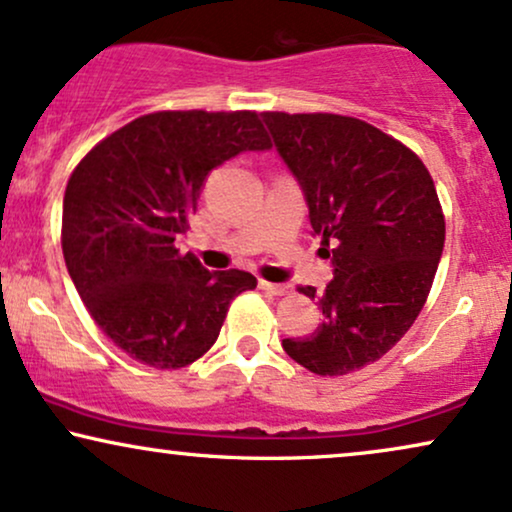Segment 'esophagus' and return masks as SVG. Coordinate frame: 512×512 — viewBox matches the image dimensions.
I'll list each match as a JSON object with an SVG mask.
<instances>
[{"mask_svg":"<svg viewBox=\"0 0 512 512\" xmlns=\"http://www.w3.org/2000/svg\"><path fill=\"white\" fill-rule=\"evenodd\" d=\"M258 287H261L266 294H273V296H285L292 292V287L289 285H273V282H266V280L258 282Z\"/></svg>","mask_w":512,"mask_h":512,"instance_id":"esophagus-1","label":"esophagus"}]
</instances>
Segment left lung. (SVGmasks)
Returning <instances> with one entry per match:
<instances>
[{"label":"left lung","instance_id":"obj_1","mask_svg":"<svg viewBox=\"0 0 512 512\" xmlns=\"http://www.w3.org/2000/svg\"><path fill=\"white\" fill-rule=\"evenodd\" d=\"M263 121L334 263L323 325L282 346L315 375H349L396 346L430 296L446 239L437 187L415 151L358 118L266 111Z\"/></svg>","mask_w":512,"mask_h":512}]
</instances>
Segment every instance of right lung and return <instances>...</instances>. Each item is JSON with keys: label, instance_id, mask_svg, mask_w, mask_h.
<instances>
[{"label": "right lung", "instance_id": "add662e5", "mask_svg": "<svg viewBox=\"0 0 512 512\" xmlns=\"http://www.w3.org/2000/svg\"><path fill=\"white\" fill-rule=\"evenodd\" d=\"M256 111H154L82 156L63 194L68 275L106 337L156 370L192 365L216 344L232 299L256 277L208 273L175 239L189 230L206 175L268 149Z\"/></svg>", "mask_w": 512, "mask_h": 512}]
</instances>
